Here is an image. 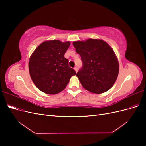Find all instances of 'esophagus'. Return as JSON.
<instances>
[{
  "mask_svg": "<svg viewBox=\"0 0 146 146\" xmlns=\"http://www.w3.org/2000/svg\"><path fill=\"white\" fill-rule=\"evenodd\" d=\"M74 69V70H76V72H77V71H78V68H77V67H75Z\"/></svg>",
  "mask_w": 146,
  "mask_h": 146,
  "instance_id": "obj_1",
  "label": "esophagus"
}]
</instances>
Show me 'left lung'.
I'll use <instances>...</instances> for the list:
<instances>
[{
  "mask_svg": "<svg viewBox=\"0 0 146 146\" xmlns=\"http://www.w3.org/2000/svg\"><path fill=\"white\" fill-rule=\"evenodd\" d=\"M73 46L83 63L76 76L83 88L96 94L110 90L119 73L118 61L111 47L102 40L93 39L74 42Z\"/></svg>",
  "mask_w": 146,
  "mask_h": 146,
  "instance_id": "1",
  "label": "left lung"
}]
</instances>
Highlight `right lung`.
<instances>
[{
  "label": "right lung",
  "mask_w": 146,
  "mask_h": 146,
  "mask_svg": "<svg viewBox=\"0 0 146 146\" xmlns=\"http://www.w3.org/2000/svg\"><path fill=\"white\" fill-rule=\"evenodd\" d=\"M69 46V41L52 40L42 42L35 49L29 69L31 78L39 90L48 94L58 93L76 74L64 56Z\"/></svg>",
  "instance_id": "obj_1"
}]
</instances>
